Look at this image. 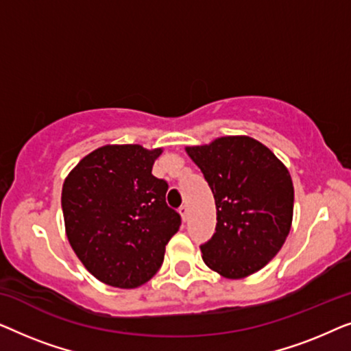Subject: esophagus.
Wrapping results in <instances>:
<instances>
[{"label": "esophagus", "mask_w": 351, "mask_h": 351, "mask_svg": "<svg viewBox=\"0 0 351 351\" xmlns=\"http://www.w3.org/2000/svg\"><path fill=\"white\" fill-rule=\"evenodd\" d=\"M179 214H180V217H182V220H185L189 219V206H180V209H179Z\"/></svg>", "instance_id": "obj_1"}]
</instances>
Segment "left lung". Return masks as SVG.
<instances>
[{"label": "left lung", "mask_w": 351, "mask_h": 351, "mask_svg": "<svg viewBox=\"0 0 351 351\" xmlns=\"http://www.w3.org/2000/svg\"><path fill=\"white\" fill-rule=\"evenodd\" d=\"M214 193L215 233L201 244L203 261L228 280L267 265L289 234L294 185L270 148L247 136L219 137L185 148Z\"/></svg>", "instance_id": "1"}]
</instances>
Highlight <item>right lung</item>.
<instances>
[{"instance_id":"obj_1","label":"right lung","mask_w":351,"mask_h":351,"mask_svg":"<svg viewBox=\"0 0 351 351\" xmlns=\"http://www.w3.org/2000/svg\"><path fill=\"white\" fill-rule=\"evenodd\" d=\"M161 153L137 143L104 145L86 155L62 186L70 246L105 285H145L180 227V215L166 204L167 184L152 174Z\"/></svg>"}]
</instances>
